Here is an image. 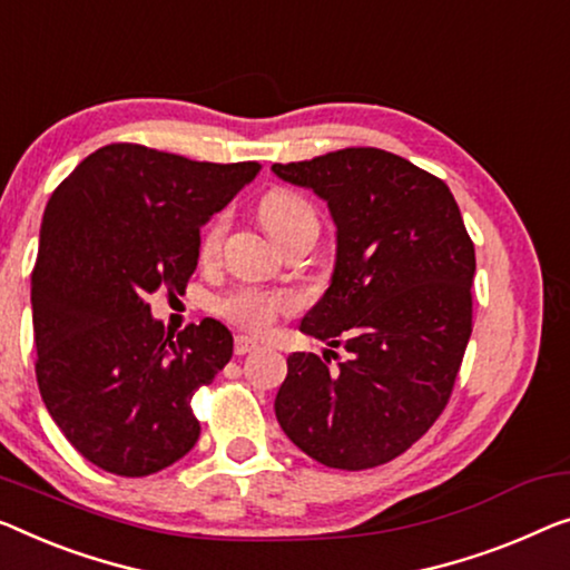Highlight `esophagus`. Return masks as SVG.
Wrapping results in <instances>:
<instances>
[{
    "instance_id": "1",
    "label": "esophagus",
    "mask_w": 570,
    "mask_h": 570,
    "mask_svg": "<svg viewBox=\"0 0 570 570\" xmlns=\"http://www.w3.org/2000/svg\"><path fill=\"white\" fill-rule=\"evenodd\" d=\"M256 347H258V343L248 335H237L235 337V355H245V353L256 351Z\"/></svg>"
}]
</instances>
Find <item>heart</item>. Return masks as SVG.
<instances>
[{"label": "heart", "instance_id": "heart-1", "mask_svg": "<svg viewBox=\"0 0 570 570\" xmlns=\"http://www.w3.org/2000/svg\"><path fill=\"white\" fill-rule=\"evenodd\" d=\"M261 219L276 240H282L284 235H288L302 225H317V215H314L312 204L288 189H274L263 197ZM225 227H227L225 215H217L207 225V230H204V237H202L204 258L215 256L219 250ZM294 304H296L294 296L288 292H276V288H261V286H237L230 294L223 296V302H219V312H223L230 322H235V325L253 330V333H263V330H266L278 314L292 312Z\"/></svg>", "mask_w": 570, "mask_h": 570}]
</instances>
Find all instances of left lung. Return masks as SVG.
Instances as JSON below:
<instances>
[{"mask_svg":"<svg viewBox=\"0 0 570 570\" xmlns=\"http://www.w3.org/2000/svg\"><path fill=\"white\" fill-rule=\"evenodd\" d=\"M327 202L337 227L327 292L304 314L325 353H292L276 420L340 471L394 461L445 410L471 337L475 253L438 176L379 148L271 166ZM348 358L333 370L327 354Z\"/></svg>","mask_w":570,"mask_h":570,"instance_id":"1","label":"left lung"}]
</instances>
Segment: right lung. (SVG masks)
<instances>
[{"instance_id":"1","label":"right lung","mask_w":570,"mask_h":570,"mask_svg":"<svg viewBox=\"0 0 570 570\" xmlns=\"http://www.w3.org/2000/svg\"><path fill=\"white\" fill-rule=\"evenodd\" d=\"M261 171L112 142L48 199L32 268L36 376L68 443L117 475H150L199 440L191 396L233 358L223 322L176 337L148 294H184L199 227Z\"/></svg>"}]
</instances>
